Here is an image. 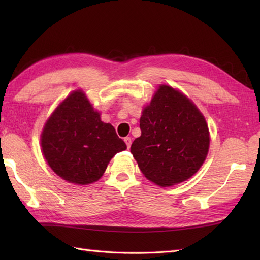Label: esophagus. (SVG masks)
I'll return each instance as SVG.
<instances>
[{"label": "esophagus", "mask_w": 260, "mask_h": 260, "mask_svg": "<svg viewBox=\"0 0 260 260\" xmlns=\"http://www.w3.org/2000/svg\"><path fill=\"white\" fill-rule=\"evenodd\" d=\"M124 141H125V143H126L127 148H129L131 145H132V139H131V137H125Z\"/></svg>", "instance_id": "obj_1"}]
</instances>
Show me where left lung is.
<instances>
[{
    "mask_svg": "<svg viewBox=\"0 0 260 260\" xmlns=\"http://www.w3.org/2000/svg\"><path fill=\"white\" fill-rule=\"evenodd\" d=\"M141 136L131 152L146 178L159 186L181 183L197 173L209 150L206 119L189 98L159 86L140 119Z\"/></svg>",
    "mask_w": 260,
    "mask_h": 260,
    "instance_id": "left-lung-1",
    "label": "left lung"
}]
</instances>
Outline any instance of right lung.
<instances>
[{
  "label": "right lung",
  "instance_id": "add662e5",
  "mask_svg": "<svg viewBox=\"0 0 260 260\" xmlns=\"http://www.w3.org/2000/svg\"><path fill=\"white\" fill-rule=\"evenodd\" d=\"M41 146L54 172L76 184L101 179L110 158L127 148L81 91L71 93L54 110L43 128Z\"/></svg>",
  "mask_w": 260,
  "mask_h": 260
}]
</instances>
